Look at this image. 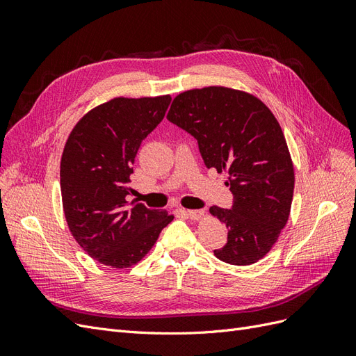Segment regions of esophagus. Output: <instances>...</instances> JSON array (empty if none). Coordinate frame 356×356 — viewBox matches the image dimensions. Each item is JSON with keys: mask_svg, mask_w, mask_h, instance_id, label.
<instances>
[{"mask_svg": "<svg viewBox=\"0 0 356 356\" xmlns=\"http://www.w3.org/2000/svg\"><path fill=\"white\" fill-rule=\"evenodd\" d=\"M186 215L190 220H200L204 215V211L203 209H187Z\"/></svg>", "mask_w": 356, "mask_h": 356, "instance_id": "esophagus-1", "label": "esophagus"}]
</instances>
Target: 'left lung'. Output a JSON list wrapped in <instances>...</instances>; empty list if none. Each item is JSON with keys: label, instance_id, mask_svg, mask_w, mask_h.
<instances>
[{"label": "left lung", "instance_id": "1", "mask_svg": "<svg viewBox=\"0 0 356 356\" xmlns=\"http://www.w3.org/2000/svg\"><path fill=\"white\" fill-rule=\"evenodd\" d=\"M166 117L197 139L207 168L227 174L232 209H209L229 230L215 257L233 266L261 260L286 225L296 181L276 117L257 96L222 86L179 93Z\"/></svg>", "mask_w": 356, "mask_h": 356}]
</instances>
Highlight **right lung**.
I'll use <instances>...</instances> for the list:
<instances>
[{"instance_id":"right-lung-1","label":"right lung","mask_w":356,"mask_h":356,"mask_svg":"<svg viewBox=\"0 0 356 356\" xmlns=\"http://www.w3.org/2000/svg\"><path fill=\"white\" fill-rule=\"evenodd\" d=\"M170 95L114 98L84 114L60 159V193L74 239L96 261L124 268L141 261L174 220L126 196L141 143L163 120Z\"/></svg>"}]
</instances>
